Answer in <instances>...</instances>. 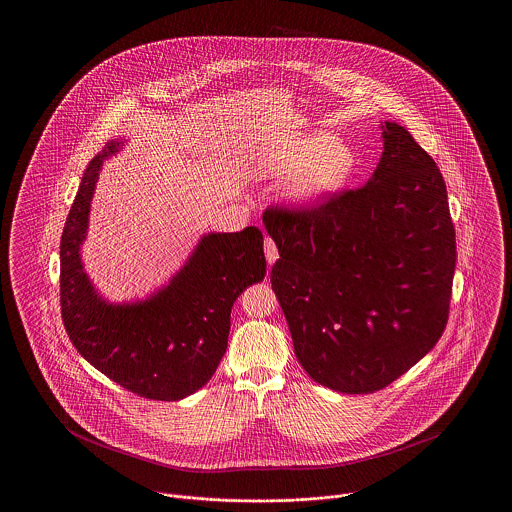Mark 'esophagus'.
I'll use <instances>...</instances> for the list:
<instances>
[{"label":"esophagus","instance_id":"obj_1","mask_svg":"<svg viewBox=\"0 0 512 512\" xmlns=\"http://www.w3.org/2000/svg\"><path fill=\"white\" fill-rule=\"evenodd\" d=\"M265 255H267L268 265H272L278 259V247H276L274 240L270 236L265 238Z\"/></svg>","mask_w":512,"mask_h":512}]
</instances>
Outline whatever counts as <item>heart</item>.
Instances as JSON below:
<instances>
[{
	"instance_id": "heart-1",
	"label": "heart",
	"mask_w": 512,
	"mask_h": 512,
	"mask_svg": "<svg viewBox=\"0 0 512 512\" xmlns=\"http://www.w3.org/2000/svg\"><path fill=\"white\" fill-rule=\"evenodd\" d=\"M355 155L345 142L328 136H309L268 157L267 171L274 176L293 172L288 194L297 201H317L332 194L353 171Z\"/></svg>"
}]
</instances>
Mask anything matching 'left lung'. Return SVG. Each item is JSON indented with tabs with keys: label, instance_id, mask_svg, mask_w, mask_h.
Returning a JSON list of instances; mask_svg holds the SVG:
<instances>
[{
	"label": "left lung",
	"instance_id": "8db88e82",
	"mask_svg": "<svg viewBox=\"0 0 512 512\" xmlns=\"http://www.w3.org/2000/svg\"><path fill=\"white\" fill-rule=\"evenodd\" d=\"M382 128L384 153L365 186L263 213L295 357L341 393L390 386L449 318L457 242L445 180L403 126Z\"/></svg>",
	"mask_w": 512,
	"mask_h": 512
}]
</instances>
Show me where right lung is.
Returning <instances> with one entry per match:
<instances>
[{"instance_id": "right-lung-1", "label": "right lung", "mask_w": 512, "mask_h": 512, "mask_svg": "<svg viewBox=\"0 0 512 512\" xmlns=\"http://www.w3.org/2000/svg\"><path fill=\"white\" fill-rule=\"evenodd\" d=\"M107 142L82 176L61 236V317L78 353L124 390L153 401H178L203 388L226 353L238 295L267 274L263 232L207 234L169 286L146 301L105 303L90 284L80 245Z\"/></svg>"}]
</instances>
